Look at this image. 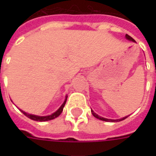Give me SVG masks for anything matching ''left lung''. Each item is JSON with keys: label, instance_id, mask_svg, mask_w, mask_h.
I'll list each match as a JSON object with an SVG mask.
<instances>
[{"label": "left lung", "instance_id": "left-lung-1", "mask_svg": "<svg viewBox=\"0 0 156 156\" xmlns=\"http://www.w3.org/2000/svg\"><path fill=\"white\" fill-rule=\"evenodd\" d=\"M126 38L128 40H129V41H132V42H135V40H133V38L131 37V36H129V35H126ZM91 112H92V115L94 116H95V118L99 119V120H101V121H110V122H118V121H123V120H125L126 118H127L129 116H125V117H122V118L121 119H116V120H112V119H108V118H104V117H102V116H99L98 114H96L95 112H94V111L93 110H91Z\"/></svg>", "mask_w": 156, "mask_h": 156}]
</instances>
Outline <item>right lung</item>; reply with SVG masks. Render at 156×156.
I'll return each mask as SVG.
<instances>
[{
    "label": "right lung",
    "instance_id": "obj_1",
    "mask_svg": "<svg viewBox=\"0 0 156 156\" xmlns=\"http://www.w3.org/2000/svg\"><path fill=\"white\" fill-rule=\"evenodd\" d=\"M67 95L66 96V99H65V101L62 104H61V106L57 110H56L55 112H53L51 115H48V116H37V115H34V114H30L28 113V112H26L23 111V110H21L19 109L22 112H23L26 116H27L28 118L31 119L33 121H50V120H53V119L56 118L57 116H59L61 115V113L63 111L64 107H65V104L66 103V100H67Z\"/></svg>",
    "mask_w": 156,
    "mask_h": 156
}]
</instances>
